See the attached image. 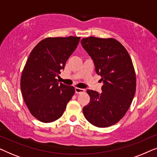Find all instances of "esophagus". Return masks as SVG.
<instances>
[{
	"label": "esophagus",
	"mask_w": 157,
	"mask_h": 157,
	"mask_svg": "<svg viewBox=\"0 0 157 157\" xmlns=\"http://www.w3.org/2000/svg\"><path fill=\"white\" fill-rule=\"evenodd\" d=\"M84 91H85L84 89H80V88H76V89H75V92H76V94H77L83 93Z\"/></svg>",
	"instance_id": "esophagus-1"
}]
</instances>
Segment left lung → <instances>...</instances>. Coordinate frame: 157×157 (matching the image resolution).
<instances>
[{
    "mask_svg": "<svg viewBox=\"0 0 157 157\" xmlns=\"http://www.w3.org/2000/svg\"><path fill=\"white\" fill-rule=\"evenodd\" d=\"M81 43L104 83L101 93L87 90L90 102L83 108V115L94 126L109 127L124 117L135 95L136 80L132 59L114 38L91 36Z\"/></svg>",
    "mask_w": 157,
    "mask_h": 157,
    "instance_id": "1",
    "label": "left lung"
}]
</instances>
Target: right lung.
Here are the masks:
<instances>
[{"label": "right lung", "mask_w": 157, "mask_h": 157, "mask_svg": "<svg viewBox=\"0 0 157 157\" xmlns=\"http://www.w3.org/2000/svg\"><path fill=\"white\" fill-rule=\"evenodd\" d=\"M80 38H46L30 53L21 75V89L30 112L40 121L50 123L59 119L74 96V87L59 83L56 77Z\"/></svg>", "instance_id": "add662e5"}]
</instances>
